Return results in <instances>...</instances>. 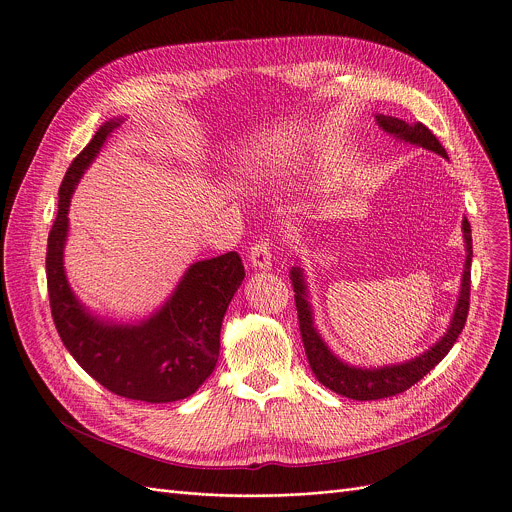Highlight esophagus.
Listing matches in <instances>:
<instances>
[{
    "mask_svg": "<svg viewBox=\"0 0 512 512\" xmlns=\"http://www.w3.org/2000/svg\"><path fill=\"white\" fill-rule=\"evenodd\" d=\"M249 263L255 267V269H261V271H269L271 269V263H273V255H271V243L269 239H261L257 241L251 251H249Z\"/></svg>",
    "mask_w": 512,
    "mask_h": 512,
    "instance_id": "34e87169",
    "label": "esophagus"
}]
</instances>
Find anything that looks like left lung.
Returning a JSON list of instances; mask_svg holds the SVG:
<instances>
[{
	"label": "left lung",
	"mask_w": 512,
	"mask_h": 512,
	"mask_svg": "<svg viewBox=\"0 0 512 512\" xmlns=\"http://www.w3.org/2000/svg\"><path fill=\"white\" fill-rule=\"evenodd\" d=\"M376 122L384 132L396 136L398 140L422 146L426 150L440 154L442 158H448L444 146L422 122L408 124L406 120H400L394 116H384V114H378ZM462 237L466 243V261H464V271H462V281H460V295H458V301H456V307H454V313H452L446 333L424 354H420L408 362L382 366V368L350 366V364L339 360L327 348V344L323 342V337L319 335V331L313 323V309L309 303L303 269L299 265L291 267L289 277H291L293 291H295V307H297V317H299V331H301V339H303V348H305L311 372L325 388H329L331 392H335L339 396L352 398V400H362V402L364 400H382V398H390V396L406 392L416 382H420L434 366H438L444 360V356L450 352V348L454 346V342L458 339V335L466 323L468 305H470L472 235H470L468 219H462Z\"/></svg>",
	"instance_id": "1"
}]
</instances>
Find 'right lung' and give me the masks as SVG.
<instances>
[{
	"mask_svg": "<svg viewBox=\"0 0 512 512\" xmlns=\"http://www.w3.org/2000/svg\"><path fill=\"white\" fill-rule=\"evenodd\" d=\"M122 120L112 118L98 128L60 185L46 253L50 307L66 350L86 374L116 396L166 404L189 398L213 374L223 317L245 279V267L235 251L193 263L164 305L138 323L100 319L80 303L64 269L70 199Z\"/></svg>",
	"mask_w": 512,
	"mask_h": 512,
	"instance_id": "1",
	"label": "right lung"
}]
</instances>
